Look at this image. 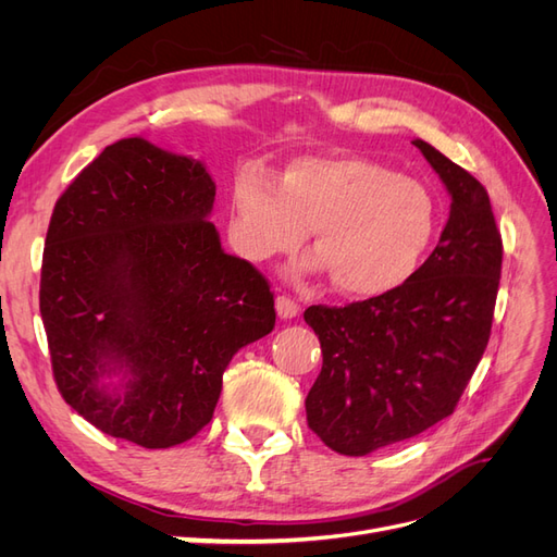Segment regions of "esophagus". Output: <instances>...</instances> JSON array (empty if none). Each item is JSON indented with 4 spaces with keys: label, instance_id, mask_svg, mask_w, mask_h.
Returning a JSON list of instances; mask_svg holds the SVG:
<instances>
[{
    "label": "esophagus",
    "instance_id": "obj_1",
    "mask_svg": "<svg viewBox=\"0 0 557 557\" xmlns=\"http://www.w3.org/2000/svg\"><path fill=\"white\" fill-rule=\"evenodd\" d=\"M276 313H278V318H283V320L295 318V315L299 313L297 301L290 299V297H285V295H278V297H276Z\"/></svg>",
    "mask_w": 557,
    "mask_h": 557
}]
</instances>
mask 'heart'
Here are the masks:
<instances>
[{"mask_svg": "<svg viewBox=\"0 0 557 557\" xmlns=\"http://www.w3.org/2000/svg\"><path fill=\"white\" fill-rule=\"evenodd\" d=\"M440 207L425 183L360 156H305L276 185L244 170L232 188L230 232L252 262L295 250L307 230L313 272H330L352 297L385 295L407 283L434 239Z\"/></svg>", "mask_w": 557, "mask_h": 557, "instance_id": "b5f03b06", "label": "heart"}]
</instances>
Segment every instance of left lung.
I'll use <instances>...</instances> for the list:
<instances>
[{
  "instance_id": "1",
  "label": "left lung",
  "mask_w": 557,
  "mask_h": 557,
  "mask_svg": "<svg viewBox=\"0 0 557 557\" xmlns=\"http://www.w3.org/2000/svg\"><path fill=\"white\" fill-rule=\"evenodd\" d=\"M450 215L432 256L399 288L346 307H309L323 369L307 395L309 428L342 455L425 432L458 407L491 339L502 237L491 197L423 139Z\"/></svg>"
}]
</instances>
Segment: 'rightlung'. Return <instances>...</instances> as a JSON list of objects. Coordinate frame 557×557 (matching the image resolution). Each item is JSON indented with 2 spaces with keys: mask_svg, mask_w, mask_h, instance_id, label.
I'll use <instances>...</instances> for the list:
<instances>
[{
  "mask_svg": "<svg viewBox=\"0 0 557 557\" xmlns=\"http://www.w3.org/2000/svg\"><path fill=\"white\" fill-rule=\"evenodd\" d=\"M213 199L199 160L129 137L107 146L50 215L39 309L53 376L115 440H193L234 352L274 330L269 283L221 248Z\"/></svg>",
  "mask_w": 557,
  "mask_h": 557,
  "instance_id": "obj_1",
  "label": "right lung"
}]
</instances>
